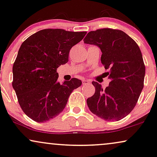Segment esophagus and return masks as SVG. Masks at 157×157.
Listing matches in <instances>:
<instances>
[{
    "label": "esophagus",
    "instance_id": "esophagus-1",
    "mask_svg": "<svg viewBox=\"0 0 157 157\" xmlns=\"http://www.w3.org/2000/svg\"><path fill=\"white\" fill-rule=\"evenodd\" d=\"M90 81H88V80H82V85H88V84H90Z\"/></svg>",
    "mask_w": 157,
    "mask_h": 157
}]
</instances>
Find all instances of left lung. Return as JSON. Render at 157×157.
<instances>
[{
    "label": "left lung",
    "instance_id": "obj_1",
    "mask_svg": "<svg viewBox=\"0 0 157 157\" xmlns=\"http://www.w3.org/2000/svg\"><path fill=\"white\" fill-rule=\"evenodd\" d=\"M83 41L100 48L101 61L111 79L105 90L93 81L96 90L87 99L89 109L106 121L122 120L136 106L144 88L145 64L139 47L125 33L110 28L89 32Z\"/></svg>",
    "mask_w": 157,
    "mask_h": 157
}]
</instances>
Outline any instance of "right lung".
<instances>
[{
    "label": "right lung",
    "mask_w": 157,
    "mask_h": 157,
    "mask_svg": "<svg viewBox=\"0 0 157 157\" xmlns=\"http://www.w3.org/2000/svg\"><path fill=\"white\" fill-rule=\"evenodd\" d=\"M86 32L45 29L21 45L13 65L12 86L25 114L37 122L54 118L66 106L69 95L82 85L72 78L60 84L57 68L69 61L70 49Z\"/></svg>",
    "instance_id": "right-lung-1"
}]
</instances>
